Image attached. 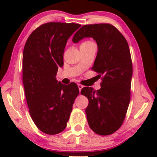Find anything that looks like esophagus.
Masks as SVG:
<instances>
[{"mask_svg":"<svg viewBox=\"0 0 157 157\" xmlns=\"http://www.w3.org/2000/svg\"><path fill=\"white\" fill-rule=\"evenodd\" d=\"M78 89H79V93H80V91H81V90H82V89L84 87V86L83 85H82V84H78Z\"/></svg>","mask_w":157,"mask_h":157,"instance_id":"34e87169","label":"esophagus"}]
</instances>
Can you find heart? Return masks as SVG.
<instances>
[{"label":"heart","mask_w":157,"mask_h":157,"mask_svg":"<svg viewBox=\"0 0 157 157\" xmlns=\"http://www.w3.org/2000/svg\"><path fill=\"white\" fill-rule=\"evenodd\" d=\"M91 41H86V42H84V43H90Z\"/></svg>","instance_id":"b5f03b06"}]
</instances>
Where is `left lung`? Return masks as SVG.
Here are the masks:
<instances>
[{
  "label": "left lung",
  "mask_w": 157,
  "mask_h": 157,
  "mask_svg": "<svg viewBox=\"0 0 157 157\" xmlns=\"http://www.w3.org/2000/svg\"><path fill=\"white\" fill-rule=\"evenodd\" d=\"M84 38L96 41L98 53L92 70L102 78L97 91L84 87L81 94L89 100L85 112L89 125L95 133L107 136L120 128L130 102L132 63L127 41L120 32L108 23L85 25L72 41Z\"/></svg>",
  "instance_id": "8db88e82"
}]
</instances>
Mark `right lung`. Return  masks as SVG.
I'll use <instances>...</instances> for the list:
<instances>
[{
	"label": "right lung",
	"mask_w": 157,
	"mask_h": 157,
	"mask_svg": "<svg viewBox=\"0 0 157 157\" xmlns=\"http://www.w3.org/2000/svg\"><path fill=\"white\" fill-rule=\"evenodd\" d=\"M77 23L51 22L37 28L29 36L23 53V82L31 118L46 134L54 135L66 128L78 85L58 82V68L63 65L64 48Z\"/></svg>",
	"instance_id": "obj_1"
}]
</instances>
